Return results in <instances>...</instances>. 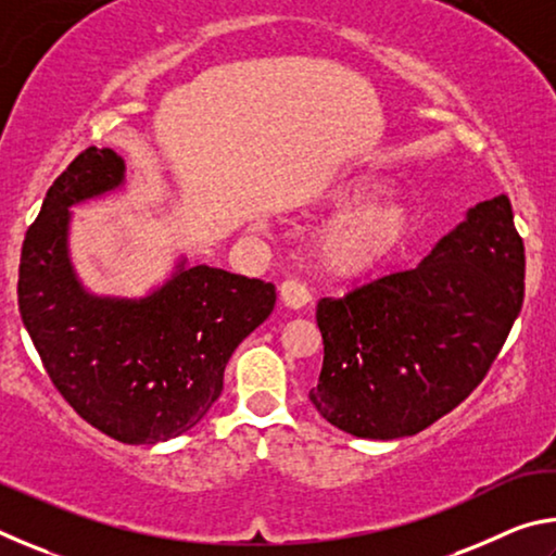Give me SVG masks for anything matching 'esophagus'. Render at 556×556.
<instances>
[{
    "mask_svg": "<svg viewBox=\"0 0 556 556\" xmlns=\"http://www.w3.org/2000/svg\"><path fill=\"white\" fill-rule=\"evenodd\" d=\"M279 291H281V301H285V304L291 306V308L306 306L308 299H312L306 285H304V281H299V279H285V281H281Z\"/></svg>",
    "mask_w": 556,
    "mask_h": 556,
    "instance_id": "34e87169",
    "label": "esophagus"
}]
</instances>
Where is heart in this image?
Returning a JSON list of instances; mask_svg holds the SVG:
<instances>
[{"label":"heart","mask_w":556,"mask_h":556,"mask_svg":"<svg viewBox=\"0 0 556 556\" xmlns=\"http://www.w3.org/2000/svg\"><path fill=\"white\" fill-rule=\"evenodd\" d=\"M378 191V184L361 178L331 193V203L343 205L361 201ZM412 228L409 211L402 203L378 201L355 208L338 218L318 240L321 265L333 275L353 277L380 267L400 248Z\"/></svg>","instance_id":"1"}]
</instances>
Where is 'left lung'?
<instances>
[{
  "instance_id": "8db88e82",
  "label": "left lung",
  "mask_w": 556,
  "mask_h": 556,
  "mask_svg": "<svg viewBox=\"0 0 556 556\" xmlns=\"http://www.w3.org/2000/svg\"><path fill=\"white\" fill-rule=\"evenodd\" d=\"M525 299V244L507 195L478 203L414 269L326 296L314 407L361 439L412 437L491 370Z\"/></svg>"
}]
</instances>
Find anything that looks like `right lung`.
<instances>
[{
  "instance_id": "obj_1",
  "label": "right lung",
  "mask_w": 556,
  "mask_h": 556,
  "mask_svg": "<svg viewBox=\"0 0 556 556\" xmlns=\"http://www.w3.org/2000/svg\"><path fill=\"white\" fill-rule=\"evenodd\" d=\"M112 149L90 147L46 193L22 244L18 312L61 397L122 444H156L199 425L223 372L277 301L275 285L225 269H181L139 304L88 296L75 281L68 205L115 188Z\"/></svg>"
}]
</instances>
